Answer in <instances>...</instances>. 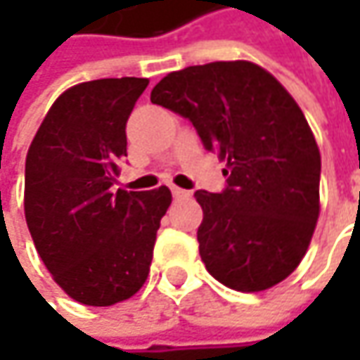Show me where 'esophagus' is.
I'll use <instances>...</instances> for the list:
<instances>
[{"instance_id": "34e87169", "label": "esophagus", "mask_w": 360, "mask_h": 360, "mask_svg": "<svg viewBox=\"0 0 360 360\" xmlns=\"http://www.w3.org/2000/svg\"><path fill=\"white\" fill-rule=\"evenodd\" d=\"M172 194L174 198H188L190 196V192L184 190V188H178V186H172Z\"/></svg>"}]
</instances>
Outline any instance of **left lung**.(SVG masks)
I'll list each match as a JSON object with an SVG mask.
<instances>
[{"label": "left lung", "instance_id": "1", "mask_svg": "<svg viewBox=\"0 0 360 360\" xmlns=\"http://www.w3.org/2000/svg\"><path fill=\"white\" fill-rule=\"evenodd\" d=\"M150 100L190 120L204 148L226 162L222 192H194L206 270L240 292L284 281L307 255L321 210V152L292 96L238 60L172 72Z\"/></svg>", "mask_w": 360, "mask_h": 360}]
</instances>
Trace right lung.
I'll return each instance as SVG.
<instances>
[{"mask_svg": "<svg viewBox=\"0 0 360 360\" xmlns=\"http://www.w3.org/2000/svg\"><path fill=\"white\" fill-rule=\"evenodd\" d=\"M146 77H105L53 102L25 158V222L37 255L68 297L110 307L148 278L156 232L172 194L114 192L126 122Z\"/></svg>", "mask_w": 360, "mask_h": 360, "instance_id": "1", "label": "right lung"}]
</instances>
